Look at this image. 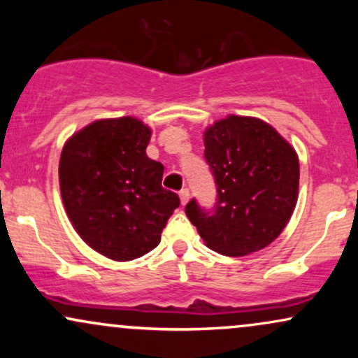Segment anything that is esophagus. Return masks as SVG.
Here are the masks:
<instances>
[{"instance_id":"esophagus-1","label":"esophagus","mask_w":358,"mask_h":358,"mask_svg":"<svg viewBox=\"0 0 358 358\" xmlns=\"http://www.w3.org/2000/svg\"><path fill=\"white\" fill-rule=\"evenodd\" d=\"M178 195H180V202H182V205H185L188 200H190V192H188V188H182Z\"/></svg>"}]
</instances>
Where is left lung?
<instances>
[{"label": "left lung", "instance_id": "1", "mask_svg": "<svg viewBox=\"0 0 358 358\" xmlns=\"http://www.w3.org/2000/svg\"><path fill=\"white\" fill-rule=\"evenodd\" d=\"M203 143L217 200L203 208L192 199L185 213L215 252L239 257L264 249L296 207V151L268 122L242 116L217 121Z\"/></svg>", "mask_w": 358, "mask_h": 358}]
</instances>
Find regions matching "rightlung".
I'll return each mask as SVG.
<instances>
[{"mask_svg":"<svg viewBox=\"0 0 358 358\" xmlns=\"http://www.w3.org/2000/svg\"><path fill=\"white\" fill-rule=\"evenodd\" d=\"M151 129L134 117L102 119L65 143L59 178L65 210L85 244L114 261L153 250L178 195L146 156Z\"/></svg>","mask_w":358,"mask_h":358,"instance_id":"1","label":"right lung"}]
</instances>
